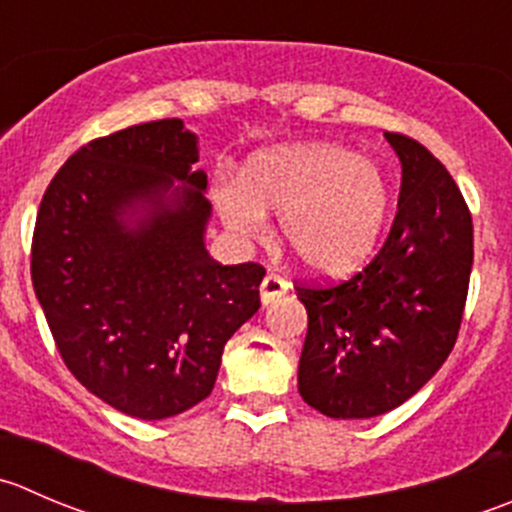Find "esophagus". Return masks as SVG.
<instances>
[{
  "label": "esophagus",
  "mask_w": 512,
  "mask_h": 512,
  "mask_svg": "<svg viewBox=\"0 0 512 512\" xmlns=\"http://www.w3.org/2000/svg\"><path fill=\"white\" fill-rule=\"evenodd\" d=\"M287 290H290V282H287L285 277L270 272V275H265V280H262V285H260L262 305H270V302H275L277 297L285 295Z\"/></svg>",
  "instance_id": "34e87169"
}]
</instances>
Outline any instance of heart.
Instances as JSON below:
<instances>
[{"label": "heart", "instance_id": "1", "mask_svg": "<svg viewBox=\"0 0 512 512\" xmlns=\"http://www.w3.org/2000/svg\"><path fill=\"white\" fill-rule=\"evenodd\" d=\"M222 222L242 240L265 232L280 212V235L310 270L347 272L377 245L388 217V182L345 147L295 145L250 157L240 180L215 185Z\"/></svg>", "mask_w": 512, "mask_h": 512}]
</instances>
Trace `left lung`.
I'll return each mask as SVG.
<instances>
[{"label": "left lung", "instance_id": "8db88e82", "mask_svg": "<svg viewBox=\"0 0 512 512\" xmlns=\"http://www.w3.org/2000/svg\"><path fill=\"white\" fill-rule=\"evenodd\" d=\"M403 165L380 252L342 282L295 290L307 310L297 390L327 418H375L413 398L458 340L473 270V217L418 140L385 132Z\"/></svg>", "mask_w": 512, "mask_h": 512}]
</instances>
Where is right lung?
<instances>
[{"label":"right lung","mask_w":512,"mask_h":512,"mask_svg":"<svg viewBox=\"0 0 512 512\" xmlns=\"http://www.w3.org/2000/svg\"><path fill=\"white\" fill-rule=\"evenodd\" d=\"M197 160L182 119L97 137L59 167L34 222L32 285L59 355L132 418L202 403L227 340L260 310L265 267L207 255L212 205ZM175 179L186 185L173 191ZM140 204L146 215L127 228L121 217Z\"/></svg>","instance_id":"obj_1"}]
</instances>
